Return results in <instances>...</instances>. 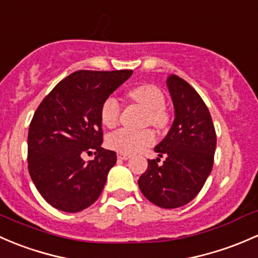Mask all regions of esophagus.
<instances>
[{"label":"esophagus","mask_w":258,"mask_h":258,"mask_svg":"<svg viewBox=\"0 0 258 258\" xmlns=\"http://www.w3.org/2000/svg\"><path fill=\"white\" fill-rule=\"evenodd\" d=\"M116 156H118V159H120V160H128L130 159V154H125V153H118L116 154Z\"/></svg>","instance_id":"1"}]
</instances>
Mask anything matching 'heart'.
Masks as SVG:
<instances>
[{
  "instance_id": "1",
  "label": "heart",
  "mask_w": 258,
  "mask_h": 258,
  "mask_svg": "<svg viewBox=\"0 0 258 258\" xmlns=\"http://www.w3.org/2000/svg\"><path fill=\"white\" fill-rule=\"evenodd\" d=\"M130 99L137 102L147 109L145 124H150L156 129L165 128L168 124V113L165 110V97L158 87L153 84H140L128 92ZM120 104L113 95L105 98L100 107V120L108 128H113L119 123L120 118ZM154 134L151 130L119 129L108 137L107 144L113 150L119 153L133 154L140 151L148 145L153 144Z\"/></svg>"
}]
</instances>
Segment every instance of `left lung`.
I'll return each mask as SVG.
<instances>
[{
  "instance_id": "1",
  "label": "left lung",
  "mask_w": 258,
  "mask_h": 258,
  "mask_svg": "<svg viewBox=\"0 0 258 258\" xmlns=\"http://www.w3.org/2000/svg\"><path fill=\"white\" fill-rule=\"evenodd\" d=\"M166 84L174 103L175 119L168 135L154 150L138 184L154 205L176 209L196 198L214 165L216 132L210 111L186 81L170 74ZM166 160L159 164L160 158Z\"/></svg>"
}]
</instances>
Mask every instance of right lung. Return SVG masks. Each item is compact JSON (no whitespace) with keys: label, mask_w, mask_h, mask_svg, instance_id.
I'll return each instance as SVG.
<instances>
[{"label":"right lung","mask_w":258,"mask_h":258,"mask_svg":"<svg viewBox=\"0 0 258 258\" xmlns=\"http://www.w3.org/2000/svg\"><path fill=\"white\" fill-rule=\"evenodd\" d=\"M133 71H77L44 97L28 130V171L53 208L79 212L104 188L116 154L103 149L100 107ZM94 153L84 162L83 154Z\"/></svg>","instance_id":"right-lung-1"}]
</instances>
